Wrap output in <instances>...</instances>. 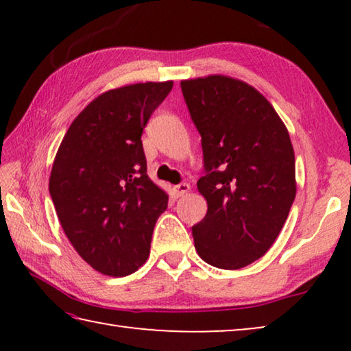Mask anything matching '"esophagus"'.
<instances>
[{
    "label": "esophagus",
    "mask_w": 351,
    "mask_h": 351,
    "mask_svg": "<svg viewBox=\"0 0 351 351\" xmlns=\"http://www.w3.org/2000/svg\"><path fill=\"white\" fill-rule=\"evenodd\" d=\"M189 190H190V186L187 182H181V184H178V186L173 187V192H175L176 197H182V195L187 193Z\"/></svg>",
    "instance_id": "1"
}]
</instances>
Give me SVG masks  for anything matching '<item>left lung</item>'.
Instances as JSON below:
<instances>
[{
	"label": "left lung",
	"instance_id": "obj_1",
	"mask_svg": "<svg viewBox=\"0 0 351 351\" xmlns=\"http://www.w3.org/2000/svg\"><path fill=\"white\" fill-rule=\"evenodd\" d=\"M201 134L204 176L197 186L207 213L192 228L206 263L240 269L268 252L295 198V161L288 130L247 83L226 75L182 80Z\"/></svg>",
	"mask_w": 351,
	"mask_h": 351
}]
</instances>
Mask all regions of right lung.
<instances>
[{
  "instance_id": "right-lung-1",
  "label": "right lung",
  "mask_w": 351,
  "mask_h": 351,
  "mask_svg": "<svg viewBox=\"0 0 351 351\" xmlns=\"http://www.w3.org/2000/svg\"><path fill=\"white\" fill-rule=\"evenodd\" d=\"M173 82L100 94L71 123L56 154L49 193L68 240L105 276L138 271L169 197L147 175L141 136Z\"/></svg>"
}]
</instances>
